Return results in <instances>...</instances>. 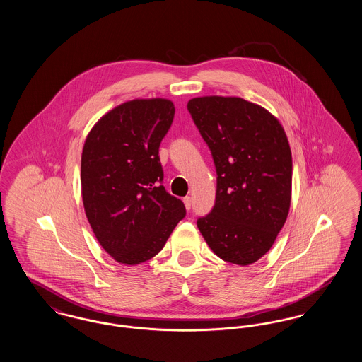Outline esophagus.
Masks as SVG:
<instances>
[{
    "label": "esophagus",
    "instance_id": "esophagus-1",
    "mask_svg": "<svg viewBox=\"0 0 362 362\" xmlns=\"http://www.w3.org/2000/svg\"><path fill=\"white\" fill-rule=\"evenodd\" d=\"M183 202H185V206H186V209L189 210V209H191V205H192L191 198H189V197H185V198H183Z\"/></svg>",
    "mask_w": 362,
    "mask_h": 362
}]
</instances>
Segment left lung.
<instances>
[{
  "label": "left lung",
  "instance_id": "obj_1",
  "mask_svg": "<svg viewBox=\"0 0 362 362\" xmlns=\"http://www.w3.org/2000/svg\"><path fill=\"white\" fill-rule=\"evenodd\" d=\"M217 173L216 202L197 220L211 251L247 266L274 244L292 194V153L276 118L240 98L205 96L187 103Z\"/></svg>",
  "mask_w": 362,
  "mask_h": 362
}]
</instances>
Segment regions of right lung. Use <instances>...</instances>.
Returning a JSON list of instances; mask_svg holds the SVG:
<instances>
[{"label":"right lung","mask_w":362,"mask_h":362,"mask_svg":"<svg viewBox=\"0 0 362 362\" xmlns=\"http://www.w3.org/2000/svg\"><path fill=\"white\" fill-rule=\"evenodd\" d=\"M173 115L170 100H132L105 114L86 137L81 156L86 218L119 263L153 258L186 216L185 204L163 186L158 156Z\"/></svg>","instance_id":"right-lung-1"}]
</instances>
